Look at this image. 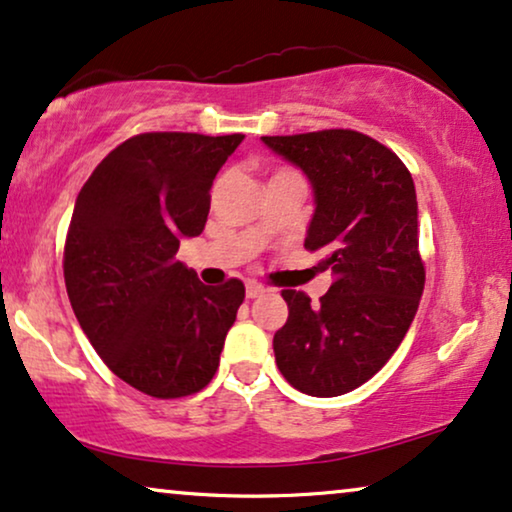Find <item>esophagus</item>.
Here are the masks:
<instances>
[{
	"label": "esophagus",
	"mask_w": 512,
	"mask_h": 512,
	"mask_svg": "<svg viewBox=\"0 0 512 512\" xmlns=\"http://www.w3.org/2000/svg\"><path fill=\"white\" fill-rule=\"evenodd\" d=\"M263 293H265V289L261 284H256V282L247 284V298H261Z\"/></svg>",
	"instance_id": "34e87169"
}]
</instances>
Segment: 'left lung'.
I'll return each mask as SVG.
<instances>
[{
	"instance_id": "left-lung-1",
	"label": "left lung",
	"mask_w": 512,
	"mask_h": 512,
	"mask_svg": "<svg viewBox=\"0 0 512 512\" xmlns=\"http://www.w3.org/2000/svg\"><path fill=\"white\" fill-rule=\"evenodd\" d=\"M261 139L310 181L305 249L335 275L319 305L282 291L289 319L272 340L277 368L307 396L347 394L391 359L417 314L424 263L415 181L394 151L356 130Z\"/></svg>"
}]
</instances>
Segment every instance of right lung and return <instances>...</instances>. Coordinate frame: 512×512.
Masks as SVG:
<instances>
[{
	"label": "right lung",
	"instance_id": "add662e5",
	"mask_svg": "<svg viewBox=\"0 0 512 512\" xmlns=\"http://www.w3.org/2000/svg\"><path fill=\"white\" fill-rule=\"evenodd\" d=\"M244 135L144 132L95 167L65 242V284L90 345L153 398L205 389L219 368L244 284L205 286L177 261L202 233L216 174Z\"/></svg>",
	"mask_w": 512,
	"mask_h": 512
}]
</instances>
